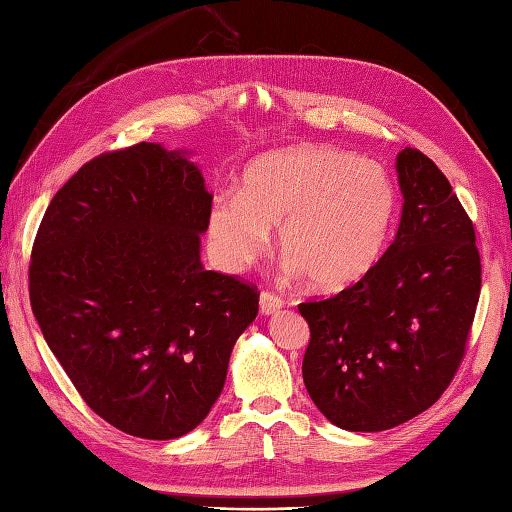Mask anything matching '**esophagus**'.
Listing matches in <instances>:
<instances>
[{"label": "esophagus", "mask_w": 512, "mask_h": 512, "mask_svg": "<svg viewBox=\"0 0 512 512\" xmlns=\"http://www.w3.org/2000/svg\"><path fill=\"white\" fill-rule=\"evenodd\" d=\"M258 305H260V314L271 316V314H276L278 309H283L285 300L276 296L274 291H263V294H260V298H258Z\"/></svg>", "instance_id": "esophagus-1"}]
</instances>
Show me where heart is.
I'll return each instance as SVG.
<instances>
[{
  "mask_svg": "<svg viewBox=\"0 0 512 512\" xmlns=\"http://www.w3.org/2000/svg\"><path fill=\"white\" fill-rule=\"evenodd\" d=\"M395 210L387 170L331 145H298L260 156L238 194H218L207 214L216 263L241 271L278 227L280 252L316 289L360 280L380 256Z\"/></svg>",
  "mask_w": 512,
  "mask_h": 512,
  "instance_id": "heart-1",
  "label": "heart"
}]
</instances>
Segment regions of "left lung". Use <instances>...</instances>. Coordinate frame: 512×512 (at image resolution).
Wrapping results in <instances>:
<instances>
[{
	"mask_svg": "<svg viewBox=\"0 0 512 512\" xmlns=\"http://www.w3.org/2000/svg\"><path fill=\"white\" fill-rule=\"evenodd\" d=\"M398 234L356 285L300 302L311 340L302 380L344 431H387L440 400L464 358L482 289L475 227L420 150L395 161Z\"/></svg>",
	"mask_w": 512,
	"mask_h": 512,
	"instance_id": "left-lung-1",
	"label": "left lung"
}]
</instances>
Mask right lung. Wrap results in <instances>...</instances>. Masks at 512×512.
<instances>
[{"mask_svg": "<svg viewBox=\"0 0 512 512\" xmlns=\"http://www.w3.org/2000/svg\"><path fill=\"white\" fill-rule=\"evenodd\" d=\"M212 194L185 152H106L52 196L30 258L41 333L92 411L145 440L201 424L260 291L207 271Z\"/></svg>", "mask_w": 512, "mask_h": 512, "instance_id": "1", "label": "right lung"}]
</instances>
